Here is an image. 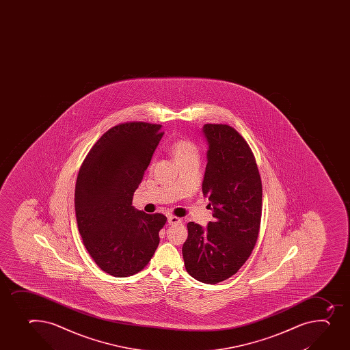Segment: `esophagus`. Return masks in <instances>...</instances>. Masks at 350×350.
Returning a JSON list of instances; mask_svg holds the SVG:
<instances>
[{
  "instance_id": "esophagus-1",
  "label": "esophagus",
  "mask_w": 350,
  "mask_h": 350,
  "mask_svg": "<svg viewBox=\"0 0 350 350\" xmlns=\"http://www.w3.org/2000/svg\"><path fill=\"white\" fill-rule=\"evenodd\" d=\"M167 221H169L170 225H178V224H181V219L174 217V215H169Z\"/></svg>"
}]
</instances>
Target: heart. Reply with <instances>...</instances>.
I'll list each match as a JSON object with an SVG mask.
<instances>
[{"instance_id": "b5f03b06", "label": "heart", "mask_w": 350, "mask_h": 350, "mask_svg": "<svg viewBox=\"0 0 350 350\" xmlns=\"http://www.w3.org/2000/svg\"><path fill=\"white\" fill-rule=\"evenodd\" d=\"M171 152L176 161L188 159L191 156H198V149L194 142L189 139H178L171 145Z\"/></svg>"}]
</instances>
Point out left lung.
<instances>
[{
	"label": "left lung",
	"instance_id": "left-lung-1",
	"mask_svg": "<svg viewBox=\"0 0 350 350\" xmlns=\"http://www.w3.org/2000/svg\"><path fill=\"white\" fill-rule=\"evenodd\" d=\"M208 164L202 191L213 221L206 228L188 222L183 245L187 273L202 283L217 284L239 271L259 235L262 185L252 150L227 124H205Z\"/></svg>",
	"mask_w": 350,
	"mask_h": 350
}]
</instances>
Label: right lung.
<instances>
[{
    "label": "right lung",
    "instance_id": "add662e5",
    "mask_svg": "<svg viewBox=\"0 0 350 350\" xmlns=\"http://www.w3.org/2000/svg\"><path fill=\"white\" fill-rule=\"evenodd\" d=\"M162 125L126 122L101 135L81 165L75 186L77 227L91 258L105 273L128 277L144 269L165 225L161 213L132 206Z\"/></svg>",
    "mask_w": 350,
    "mask_h": 350
}]
</instances>
